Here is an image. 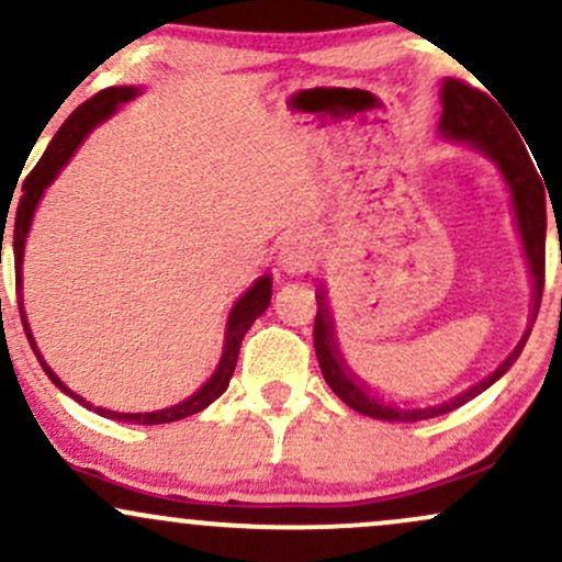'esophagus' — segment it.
<instances>
[{
	"label": "esophagus",
	"instance_id": "34e87169",
	"mask_svg": "<svg viewBox=\"0 0 562 562\" xmlns=\"http://www.w3.org/2000/svg\"><path fill=\"white\" fill-rule=\"evenodd\" d=\"M314 256H317V245H314L312 234L295 232L282 243L280 267L288 274H306V271L314 269Z\"/></svg>",
	"mask_w": 562,
	"mask_h": 562
}]
</instances>
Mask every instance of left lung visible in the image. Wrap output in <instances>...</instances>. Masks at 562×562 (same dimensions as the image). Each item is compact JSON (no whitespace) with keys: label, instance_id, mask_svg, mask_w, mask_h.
I'll return each instance as SVG.
<instances>
[{"label":"left lung","instance_id":"obj_1","mask_svg":"<svg viewBox=\"0 0 562 562\" xmlns=\"http://www.w3.org/2000/svg\"><path fill=\"white\" fill-rule=\"evenodd\" d=\"M442 114H440V133L446 138L459 140V144H470L474 149L488 154L498 170L504 172V181L509 183L512 202H515V221L517 232H520L522 248H526L528 267H531L533 277V317L531 325L539 314L541 291H544V243H547V211H544V189H541V178L536 176V168L531 165L526 146L520 144L517 133H512L502 120V111L491 101L485 92H480L472 85L461 82V79H442L440 90ZM531 328L526 336L517 341L512 355L502 366L493 371L488 379L477 381L467 392L456 394V397L446 400L440 405H429V408H400V405H390L379 400L375 394L366 390V384L351 375V371L344 366V357L338 355L336 338H333V317L328 312V301L325 293H317V317H314V351H317L319 371H323L325 381L349 408H355L362 416L381 418V422H424V418L442 416V413L459 408V405L470 403L480 392H485L493 381L502 379L509 371L512 362L520 357L522 347H526Z\"/></svg>","mask_w":562,"mask_h":562}]
</instances>
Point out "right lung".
Returning a JSON list of instances; mask_svg holds the SVG:
<instances>
[{"label": "right lung", "mask_w": 562, "mask_h": 562, "mask_svg": "<svg viewBox=\"0 0 562 562\" xmlns=\"http://www.w3.org/2000/svg\"><path fill=\"white\" fill-rule=\"evenodd\" d=\"M138 92L140 90L133 88V85H127V88H106V90L95 92L90 101H85L82 106L71 111V116L64 122V125H60V131L55 133V138L50 140V146H47V151L42 154V159L36 162V168L29 172L26 183H23V196H21V202H18L15 232H12V256H15V291L18 293H21V288H23L21 267H23V248H26V234H29L31 218H34L36 205H40L42 194H45V189L55 181V176H58L60 168L69 162L71 154L77 151V146L85 140V135H88L92 127L98 125V122L109 120V116L116 111V106L133 101ZM269 301H271V277L263 274V277H258V280L252 282L250 291L245 295H239V301L234 304V310L229 314V323H226L224 355H221L218 368H215V373L207 379V384H202L200 392H194L191 397L183 400V403L170 405V408H162V411H151V413H116V411H106V408H92L88 400H82L79 394H74L69 386H66L64 381H60L58 375L47 368V362L42 360L40 349H36V341H34V336H31V328L26 323V312H23V295H21V301H18V310H21L23 330H26V338H29L31 349H34L36 360H40V366L45 368V373L50 375V381L58 386L60 392H66L69 397L77 400V403H82L85 408H92L95 413H101L103 418H114V422L170 424V422H181V418H187V416H194V413L207 408L213 400H218L221 394L226 392V386H229V379L234 373V366H237L239 344H243L245 333H248L250 325L256 323L263 312H267Z\"/></svg>", "instance_id": "obj_1"}]
</instances>
